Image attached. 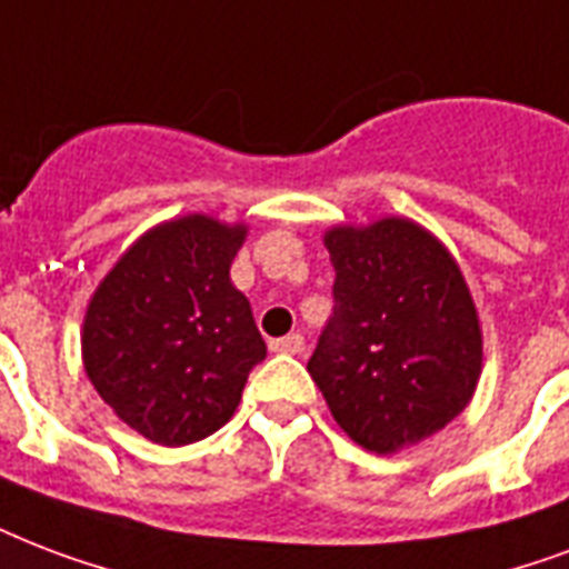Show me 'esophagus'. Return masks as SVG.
Masks as SVG:
<instances>
[{
  "mask_svg": "<svg viewBox=\"0 0 569 569\" xmlns=\"http://www.w3.org/2000/svg\"><path fill=\"white\" fill-rule=\"evenodd\" d=\"M271 352L301 355L303 352V337H301V333H286V337H280V340H271Z\"/></svg>",
  "mask_w": 569,
  "mask_h": 569,
  "instance_id": "34e87169",
  "label": "esophagus"
}]
</instances>
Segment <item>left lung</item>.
<instances>
[{"label": "left lung", "mask_w": 569, "mask_h": 569, "mask_svg": "<svg viewBox=\"0 0 569 569\" xmlns=\"http://www.w3.org/2000/svg\"><path fill=\"white\" fill-rule=\"evenodd\" d=\"M333 307L307 372L333 420L372 453L439 432L480 376V325L453 256L400 217L325 236Z\"/></svg>", "instance_id": "1"}]
</instances>
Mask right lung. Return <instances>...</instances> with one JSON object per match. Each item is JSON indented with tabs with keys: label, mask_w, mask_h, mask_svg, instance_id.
Wrapping results in <instances>:
<instances>
[{
	"label": "right lung",
	"mask_w": 569,
	"mask_h": 569,
	"mask_svg": "<svg viewBox=\"0 0 569 569\" xmlns=\"http://www.w3.org/2000/svg\"><path fill=\"white\" fill-rule=\"evenodd\" d=\"M244 227L190 214L151 229L98 286L82 361L94 390L149 441L181 448L223 427L266 340L229 268Z\"/></svg>",
	"instance_id": "add662e5"
}]
</instances>
